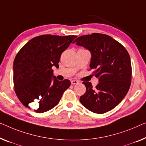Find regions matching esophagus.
<instances>
[{
    "label": "esophagus",
    "mask_w": 146,
    "mask_h": 146,
    "mask_svg": "<svg viewBox=\"0 0 146 146\" xmlns=\"http://www.w3.org/2000/svg\"><path fill=\"white\" fill-rule=\"evenodd\" d=\"M78 83H79V81H78V80H71V84H77Z\"/></svg>",
    "instance_id": "34e87169"
}]
</instances>
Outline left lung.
<instances>
[{"label":"left lung","mask_w":146,"mask_h":146,"mask_svg":"<svg viewBox=\"0 0 146 146\" xmlns=\"http://www.w3.org/2000/svg\"><path fill=\"white\" fill-rule=\"evenodd\" d=\"M73 43L90 51V69H94L99 79L95 88L90 82H82L86 90L80 97V103L98 114L113 110L123 100L130 86L131 62L127 50L110 36L100 33L79 36Z\"/></svg>","instance_id":"obj_1"}]
</instances>
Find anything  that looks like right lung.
<instances>
[{"label": "right lung", "instance_id": "add662e5", "mask_svg": "<svg viewBox=\"0 0 146 146\" xmlns=\"http://www.w3.org/2000/svg\"><path fill=\"white\" fill-rule=\"evenodd\" d=\"M77 37L50 35L36 36L17 54L13 66L14 89L26 108L31 106L41 113L59 103L71 82L58 80L52 67H59L61 54Z\"/></svg>", "mask_w": 146, "mask_h": 146}]
</instances>
